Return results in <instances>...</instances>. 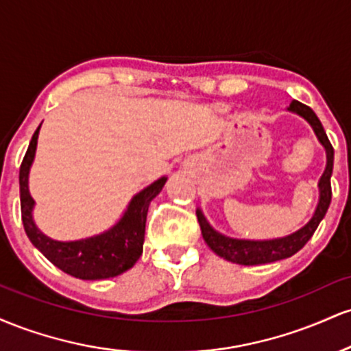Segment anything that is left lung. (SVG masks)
<instances>
[{
  "label": "left lung",
  "mask_w": 351,
  "mask_h": 351,
  "mask_svg": "<svg viewBox=\"0 0 351 351\" xmlns=\"http://www.w3.org/2000/svg\"><path fill=\"white\" fill-rule=\"evenodd\" d=\"M289 112L297 114L299 117L307 122L312 127L313 134L317 135L318 142L322 147L325 148L327 153V165H325L324 175L318 180V203L315 211H313L312 217L308 219V223L300 229H297L292 234L277 237V239H264V241H256V239H236V237H229L221 234L219 231H216L215 228L209 224L206 216L203 215L201 208L196 209V216H198L199 226H201V234H203L204 243L209 245L213 252L217 254L223 259L229 261V263L241 264V265H257V264H267V263H276V261L287 259V257L293 256L295 252H299L310 237L313 236L315 229L320 224V221L324 219L327 215V209L330 206V201H332V186H330V178H332L333 171V147L328 142V136L325 134L324 127H322L320 120L315 115V112L312 108L304 106V104L293 100L291 106L287 107Z\"/></svg>",
  "instance_id": "8db88e82"
}]
</instances>
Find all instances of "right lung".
<instances>
[{
    "label": "right lung",
    "instance_id": "add662e5",
    "mask_svg": "<svg viewBox=\"0 0 351 351\" xmlns=\"http://www.w3.org/2000/svg\"><path fill=\"white\" fill-rule=\"evenodd\" d=\"M41 125L31 138L19 170L24 231L36 249H39L56 267L72 277L82 280H99L120 276L134 267L142 256L148 206L152 199L160 195L168 178L162 176L136 193L120 219L107 231L75 241L52 239L36 226L33 216L36 201L29 193V171L34 162Z\"/></svg>",
    "mask_w": 351,
    "mask_h": 351
}]
</instances>
